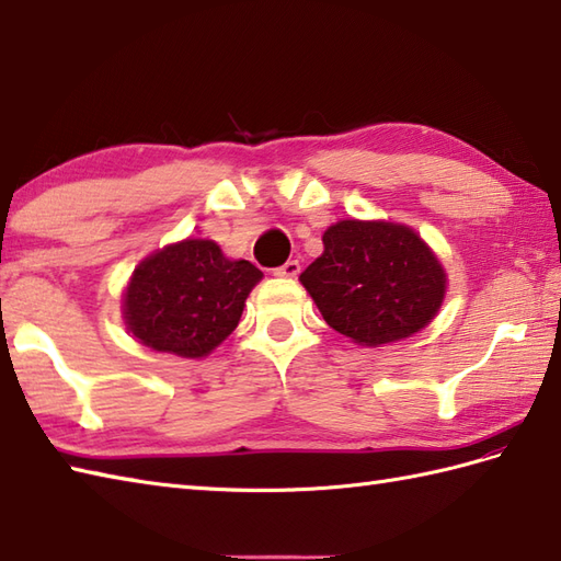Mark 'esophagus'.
Segmentation results:
<instances>
[{"label": "esophagus", "instance_id": "obj_1", "mask_svg": "<svg viewBox=\"0 0 561 561\" xmlns=\"http://www.w3.org/2000/svg\"><path fill=\"white\" fill-rule=\"evenodd\" d=\"M301 272V265H299V260H287L284 262V265H279L277 270H274V274H277V277H296V274Z\"/></svg>", "mask_w": 561, "mask_h": 561}]
</instances>
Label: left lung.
Masks as SVG:
<instances>
[{
    "instance_id": "1",
    "label": "left lung",
    "mask_w": 561,
    "mask_h": 561,
    "mask_svg": "<svg viewBox=\"0 0 561 561\" xmlns=\"http://www.w3.org/2000/svg\"><path fill=\"white\" fill-rule=\"evenodd\" d=\"M323 245V255L301 272V284L332 330L378 347L432 323L446 274L408 226L340 221L325 231Z\"/></svg>"
}]
</instances>
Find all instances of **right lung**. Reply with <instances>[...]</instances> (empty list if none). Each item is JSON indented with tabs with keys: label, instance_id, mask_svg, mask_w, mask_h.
<instances>
[{
	"label": "right lung",
	"instance_id": "right-lung-1",
	"mask_svg": "<svg viewBox=\"0 0 561 561\" xmlns=\"http://www.w3.org/2000/svg\"><path fill=\"white\" fill-rule=\"evenodd\" d=\"M260 277L253 262L224 257L214 241L169 245L135 270L125 291L127 328L151 350L197 359L236 330Z\"/></svg>",
	"mask_w": 561,
	"mask_h": 561
}]
</instances>
